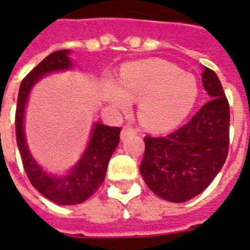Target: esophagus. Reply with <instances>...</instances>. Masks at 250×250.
I'll return each mask as SVG.
<instances>
[{
    "instance_id": "34e87169",
    "label": "esophagus",
    "mask_w": 250,
    "mask_h": 250,
    "mask_svg": "<svg viewBox=\"0 0 250 250\" xmlns=\"http://www.w3.org/2000/svg\"><path fill=\"white\" fill-rule=\"evenodd\" d=\"M132 134H136V128L131 127V125H125V127L122 128V132H120V138L125 139V138L132 135Z\"/></svg>"
}]
</instances>
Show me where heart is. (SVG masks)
<instances>
[{
  "instance_id": "obj_1",
  "label": "heart",
  "mask_w": 250,
  "mask_h": 250,
  "mask_svg": "<svg viewBox=\"0 0 250 250\" xmlns=\"http://www.w3.org/2000/svg\"><path fill=\"white\" fill-rule=\"evenodd\" d=\"M119 84H107L108 103L125 111L131 99H139V119L154 130H166L179 123L191 111L197 98L194 77L165 62L125 65L120 71Z\"/></svg>"
}]
</instances>
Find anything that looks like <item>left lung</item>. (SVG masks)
Masks as SVG:
<instances>
[{
  "label": "left lung",
  "mask_w": 250,
  "mask_h": 250,
  "mask_svg": "<svg viewBox=\"0 0 250 250\" xmlns=\"http://www.w3.org/2000/svg\"><path fill=\"white\" fill-rule=\"evenodd\" d=\"M202 84L211 99L186 125L165 136H145L142 178L170 202L198 195L218 174L229 151L230 111L220 79L205 68Z\"/></svg>",
  "instance_id": "1"
}]
</instances>
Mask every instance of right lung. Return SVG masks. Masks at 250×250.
Returning a JSON list of instances; mask_svg holds the SVG:
<instances>
[{
    "label": "right lung",
    "mask_w": 250,
    "mask_h": 250,
    "mask_svg": "<svg viewBox=\"0 0 250 250\" xmlns=\"http://www.w3.org/2000/svg\"><path fill=\"white\" fill-rule=\"evenodd\" d=\"M69 51L62 49L46 56L39 65L24 77L20 85L16 108V139L22 158L24 170L30 184L44 197L57 205H77L96 193L104 182L109 158L119 145L120 127L96 125L84 155L69 175L56 178L46 174L30 157L24 136V109L30 88L45 73L68 69L71 62Z\"/></svg>",
    "instance_id": "obj_1"
}]
</instances>
